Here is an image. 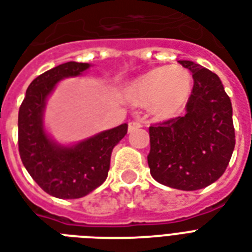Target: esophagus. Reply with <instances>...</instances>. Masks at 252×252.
Listing matches in <instances>:
<instances>
[{
	"label": "esophagus",
	"instance_id": "esophagus-1",
	"mask_svg": "<svg viewBox=\"0 0 252 252\" xmlns=\"http://www.w3.org/2000/svg\"><path fill=\"white\" fill-rule=\"evenodd\" d=\"M142 126H143V122H142V121H131V122H128V131H134V130L142 127Z\"/></svg>",
	"mask_w": 252,
	"mask_h": 252
}]
</instances>
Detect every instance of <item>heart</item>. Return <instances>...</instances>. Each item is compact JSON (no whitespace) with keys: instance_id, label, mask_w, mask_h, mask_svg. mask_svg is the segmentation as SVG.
I'll use <instances>...</instances> for the list:
<instances>
[{"instance_id":"b5f03b06","label":"heart","mask_w":252,"mask_h":252,"mask_svg":"<svg viewBox=\"0 0 252 252\" xmlns=\"http://www.w3.org/2000/svg\"><path fill=\"white\" fill-rule=\"evenodd\" d=\"M192 76L183 67H160L147 72L128 87L132 104L147 105L159 118L176 116L190 97Z\"/></svg>"}]
</instances>
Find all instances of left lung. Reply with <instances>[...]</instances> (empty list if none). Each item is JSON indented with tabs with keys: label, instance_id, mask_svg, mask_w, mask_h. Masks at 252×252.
Masks as SVG:
<instances>
[{
	"label": "left lung",
	"instance_id": "left-lung-1",
	"mask_svg": "<svg viewBox=\"0 0 252 252\" xmlns=\"http://www.w3.org/2000/svg\"><path fill=\"white\" fill-rule=\"evenodd\" d=\"M179 63L193 77L187 113L150 126L147 161L158 183L197 190L217 181L231 159L235 146L233 108L216 73L190 60Z\"/></svg>",
	"mask_w": 252,
	"mask_h": 252
}]
</instances>
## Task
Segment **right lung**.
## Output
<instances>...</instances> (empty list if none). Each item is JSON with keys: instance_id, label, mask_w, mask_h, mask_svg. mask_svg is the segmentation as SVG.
<instances>
[{"instance_id": "add662e5", "label": "right lung", "mask_w": 252, "mask_h": 252, "mask_svg": "<svg viewBox=\"0 0 252 252\" xmlns=\"http://www.w3.org/2000/svg\"><path fill=\"white\" fill-rule=\"evenodd\" d=\"M88 63L60 64L29 85L18 113L19 155L27 172L40 188L58 198H80L98 188L108 177L114 146L127 134V124L75 144L60 146L43 126L46 99L56 84L80 76Z\"/></svg>"}]
</instances>
